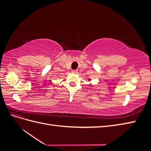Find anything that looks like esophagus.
<instances>
[{
  "label": "esophagus",
  "mask_w": 151,
  "mask_h": 151,
  "mask_svg": "<svg viewBox=\"0 0 151 151\" xmlns=\"http://www.w3.org/2000/svg\"><path fill=\"white\" fill-rule=\"evenodd\" d=\"M72 73H75V74H76V73H78V70H72Z\"/></svg>",
  "instance_id": "1"
}]
</instances>
